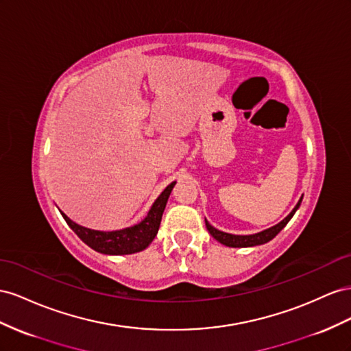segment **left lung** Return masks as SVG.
I'll list each match as a JSON object with an SVG mask.
<instances>
[{"instance_id": "obj_1", "label": "left lung", "mask_w": 351, "mask_h": 351, "mask_svg": "<svg viewBox=\"0 0 351 351\" xmlns=\"http://www.w3.org/2000/svg\"><path fill=\"white\" fill-rule=\"evenodd\" d=\"M302 199H303V195L300 197L298 203L295 204V207L291 210V213H289L287 217H284L281 222L270 226L267 229H265V231H260L257 234H250V235H235V234H228V232H223V231H219V229H216L215 226L210 225L207 220H206V226H207V231L210 232V235H212L216 241H219L220 244H223L226 247H234V248H243V247H254V245H262V244H266L269 243L270 239H274L279 232L282 231V229L287 226V223L291 220V217L295 215V212L298 210L300 204H302Z\"/></svg>"}]
</instances>
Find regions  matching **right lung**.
Returning a JSON list of instances; mask_svg holds the SVG:
<instances>
[{
  "instance_id": "1",
  "label": "right lung",
  "mask_w": 351,
  "mask_h": 351,
  "mask_svg": "<svg viewBox=\"0 0 351 351\" xmlns=\"http://www.w3.org/2000/svg\"><path fill=\"white\" fill-rule=\"evenodd\" d=\"M176 181L165 188V191L156 198V202L141 222L134 226L119 229V231H95V229H89L75 223L63 212L60 213L64 217L67 225L72 228V231L95 252L108 256L134 254L143 252V250L153 243V239L158 232L169 195L172 193Z\"/></svg>"
}]
</instances>
